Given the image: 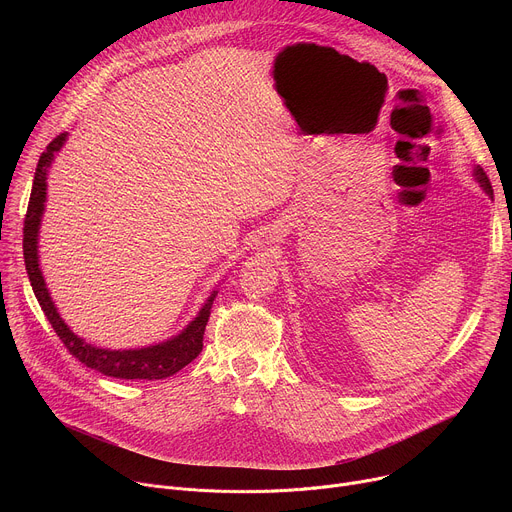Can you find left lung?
Instances as JSON below:
<instances>
[{"mask_svg":"<svg viewBox=\"0 0 512 512\" xmlns=\"http://www.w3.org/2000/svg\"><path fill=\"white\" fill-rule=\"evenodd\" d=\"M474 174H476V180L480 182V186L486 190V194H490V196H492V186H490V180H488L486 172H484L482 168H476V170H474Z\"/></svg>","mask_w":512,"mask_h":512,"instance_id":"left-lung-1","label":"left lung"}]
</instances>
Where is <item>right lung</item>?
<instances>
[{"label":"right lung","mask_w":512,"mask_h":512,"mask_svg":"<svg viewBox=\"0 0 512 512\" xmlns=\"http://www.w3.org/2000/svg\"><path fill=\"white\" fill-rule=\"evenodd\" d=\"M64 141H66V133H60L46 145V150L42 152L36 166V174H34L28 212L24 218V263H26V271L36 294V300L44 316L52 324L54 332L66 346V350L75 358H79L83 364H87L89 369H95L101 375L115 377V379L156 381V379L172 377L200 354L204 328L210 318V308L216 298V291H212L210 298L198 312V316L188 324V328L182 334H178L168 342L148 346V348H137V350H105V348L87 344L83 338H79L64 324V320L54 308L42 271L38 267V231H40V221H42L44 202H46V172L54 160V154L62 148Z\"/></svg>","instance_id":"obj_1"}]
</instances>
